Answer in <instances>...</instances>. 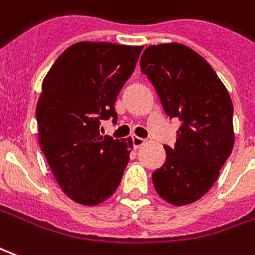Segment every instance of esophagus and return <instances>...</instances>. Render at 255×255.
I'll return each mask as SVG.
<instances>
[{"instance_id":"34e87169","label":"esophagus","mask_w":255,"mask_h":255,"mask_svg":"<svg viewBox=\"0 0 255 255\" xmlns=\"http://www.w3.org/2000/svg\"><path fill=\"white\" fill-rule=\"evenodd\" d=\"M131 142H132L133 147H135V149H138V147H140V146H143L146 140H144L143 138H139V136H132V138H131Z\"/></svg>"}]
</instances>
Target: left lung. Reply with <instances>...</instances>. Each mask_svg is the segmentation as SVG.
I'll return each instance as SVG.
<instances>
[{"label": "left lung", "instance_id": "1", "mask_svg": "<svg viewBox=\"0 0 255 255\" xmlns=\"http://www.w3.org/2000/svg\"><path fill=\"white\" fill-rule=\"evenodd\" d=\"M140 69L154 86L164 112L177 117L175 147L153 172V184L166 202H195L217 180L234 147V106L228 91L198 53L180 43L149 46Z\"/></svg>", "mask_w": 255, "mask_h": 255}]
</instances>
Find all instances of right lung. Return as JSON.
<instances>
[{"label": "right lung", "mask_w": 255, "mask_h": 255, "mask_svg": "<svg viewBox=\"0 0 255 255\" xmlns=\"http://www.w3.org/2000/svg\"><path fill=\"white\" fill-rule=\"evenodd\" d=\"M142 46L79 42L56 60L36 105L39 143L56 180L75 202L94 206L116 191L131 143L100 132L117 122L115 104Z\"/></svg>", "instance_id": "right-lung-1"}]
</instances>
